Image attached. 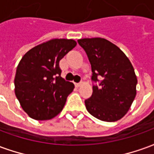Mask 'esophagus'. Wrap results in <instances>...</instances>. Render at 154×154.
I'll return each instance as SVG.
<instances>
[{
  "instance_id": "1",
  "label": "esophagus",
  "mask_w": 154,
  "mask_h": 154,
  "mask_svg": "<svg viewBox=\"0 0 154 154\" xmlns=\"http://www.w3.org/2000/svg\"><path fill=\"white\" fill-rule=\"evenodd\" d=\"M82 85V82H78V83H75V86L77 87H79Z\"/></svg>"
}]
</instances>
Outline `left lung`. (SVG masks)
I'll return each mask as SVG.
<instances>
[{
  "instance_id": "8db88e82",
  "label": "left lung",
  "mask_w": 154,
  "mask_h": 154,
  "mask_svg": "<svg viewBox=\"0 0 154 154\" xmlns=\"http://www.w3.org/2000/svg\"><path fill=\"white\" fill-rule=\"evenodd\" d=\"M78 44L90 61L92 81H99L98 76L103 78L85 100L87 111L103 121L119 120L128 112L137 93L138 81L132 63L119 47L106 38H81Z\"/></svg>"
}]
</instances>
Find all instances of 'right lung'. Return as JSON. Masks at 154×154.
Wrapping results in <instances>:
<instances>
[{
  "instance_id": "add662e5",
  "label": "right lung",
  "mask_w": 154,
  "mask_h": 154,
  "mask_svg": "<svg viewBox=\"0 0 154 154\" xmlns=\"http://www.w3.org/2000/svg\"><path fill=\"white\" fill-rule=\"evenodd\" d=\"M76 45L73 39L53 38L32 48L20 61L15 93L30 118L50 119L63 110L74 84L61 77L59 61Z\"/></svg>"
}]
</instances>
